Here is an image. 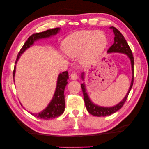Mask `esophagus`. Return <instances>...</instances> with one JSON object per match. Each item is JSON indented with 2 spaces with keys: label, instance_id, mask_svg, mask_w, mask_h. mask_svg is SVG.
I'll list each match as a JSON object with an SVG mask.
<instances>
[{
  "label": "esophagus",
  "instance_id": "esophagus-1",
  "mask_svg": "<svg viewBox=\"0 0 149 149\" xmlns=\"http://www.w3.org/2000/svg\"><path fill=\"white\" fill-rule=\"evenodd\" d=\"M70 79L72 80H77L78 79L77 74L75 72H72L71 74H70Z\"/></svg>",
  "mask_w": 149,
  "mask_h": 149
}]
</instances>
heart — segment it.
<instances>
[{
  "label": "heart",
  "instance_id": "obj_1",
  "mask_svg": "<svg viewBox=\"0 0 149 149\" xmlns=\"http://www.w3.org/2000/svg\"><path fill=\"white\" fill-rule=\"evenodd\" d=\"M107 38L101 31H81L68 36L63 41V51L68 56L79 55L82 65H90L104 51Z\"/></svg>",
  "mask_w": 149,
  "mask_h": 149
}]
</instances>
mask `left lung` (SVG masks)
I'll return each instance as SVG.
<instances>
[{
	"instance_id": "1",
	"label": "left lung",
	"mask_w": 149,
	"mask_h": 149,
	"mask_svg": "<svg viewBox=\"0 0 149 149\" xmlns=\"http://www.w3.org/2000/svg\"><path fill=\"white\" fill-rule=\"evenodd\" d=\"M111 29H113L114 34V42L113 43V45H112L111 47L109 48L108 51H107V52H121V53H124L127 54L130 58V62H131L132 70L133 75H132L131 84H130L129 91H128L127 94L126 95L125 97L123 98L122 101L120 102L118 104H116V106L113 107H102L93 104V102H91L90 98H89L87 93L86 92L85 85H84V83L81 84V88L82 90V93H83L84 100V103H85L86 108L87 109L89 113L91 114L93 116H106L111 115V114L116 113V111L122 108V107L124 105L125 102L127 99L128 96H129L130 91L131 90V88L132 86V84H133L134 81V57L132 56L131 49H130L129 45H128L127 40L125 39L124 36H123L122 34L120 33V32L114 26H111ZM81 76L82 80H83V72L82 73Z\"/></svg>"
}]
</instances>
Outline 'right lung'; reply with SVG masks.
Masks as SVG:
<instances>
[{"mask_svg": "<svg viewBox=\"0 0 149 149\" xmlns=\"http://www.w3.org/2000/svg\"><path fill=\"white\" fill-rule=\"evenodd\" d=\"M60 28H55L52 29H49L44 32L41 33H35L30 36L27 40L25 42L24 45L22 46V49H20L19 54L17 55V60L15 63H17L19 56L33 44L35 40H37L40 38H48L49 36L56 35L58 33ZM15 67L14 68L13 70V77H15ZM68 72L67 71L63 72L58 75V80H57L56 88L54 93V97L52 98V100L50 102L48 107L45 110L38 114H33V116L37 117L40 119L49 120L52 119V118H56L61 115L65 111V95H64V91H65V86H67L68 83Z\"/></svg>", "mask_w": 149, "mask_h": 149, "instance_id": "right-lung-1", "label": "right lung"}]
</instances>
